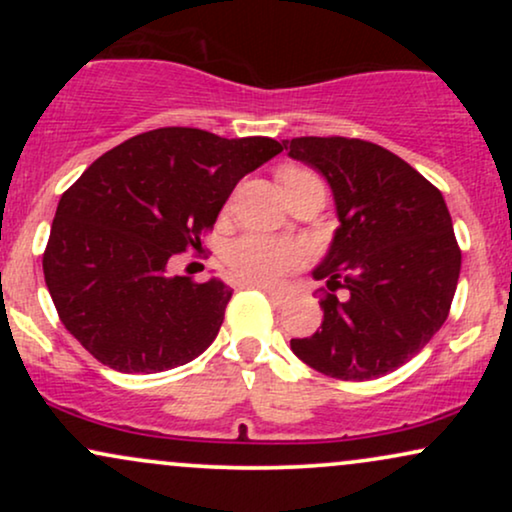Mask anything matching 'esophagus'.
<instances>
[{
	"mask_svg": "<svg viewBox=\"0 0 512 512\" xmlns=\"http://www.w3.org/2000/svg\"><path fill=\"white\" fill-rule=\"evenodd\" d=\"M262 291L267 293L269 301H272L274 305H286L291 301L293 293L291 291H279V289H267V286H262Z\"/></svg>",
	"mask_w": 512,
	"mask_h": 512,
	"instance_id": "34e87169",
	"label": "esophagus"
}]
</instances>
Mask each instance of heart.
<instances>
[{
  "instance_id": "obj_1",
  "label": "heart",
  "mask_w": 512,
  "mask_h": 512,
  "mask_svg": "<svg viewBox=\"0 0 512 512\" xmlns=\"http://www.w3.org/2000/svg\"><path fill=\"white\" fill-rule=\"evenodd\" d=\"M310 180L317 178L301 168H286L281 173L284 190H291V187L303 185V182ZM223 260H226L231 272L238 279L248 281V284L272 286L281 276L301 267L305 262V248L301 243H296V240L248 233V236H240L226 245Z\"/></svg>"
}]
</instances>
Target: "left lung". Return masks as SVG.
Returning <instances> with one entry per match:
<instances>
[{"mask_svg":"<svg viewBox=\"0 0 512 512\" xmlns=\"http://www.w3.org/2000/svg\"><path fill=\"white\" fill-rule=\"evenodd\" d=\"M296 161L320 170L339 228L315 279L322 325L291 339L293 354L337 380L392 373L448 320L462 252L436 185L407 161L363 139H286Z\"/></svg>","mask_w":512,"mask_h":512,"instance_id":"8db88e82","label":"left lung"}]
</instances>
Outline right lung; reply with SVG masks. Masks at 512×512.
<instances>
[{
    "mask_svg": "<svg viewBox=\"0 0 512 512\" xmlns=\"http://www.w3.org/2000/svg\"><path fill=\"white\" fill-rule=\"evenodd\" d=\"M281 151L269 137L161 127L84 170L57 204L43 272L62 325L88 354L120 373H161L214 342L233 291L166 267L202 250L238 180Z\"/></svg>",
    "mask_w": 512,
    "mask_h": 512,
    "instance_id": "right-lung-1",
    "label": "right lung"
}]
</instances>
